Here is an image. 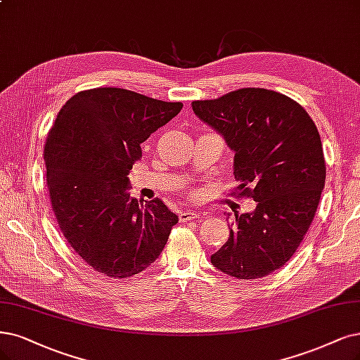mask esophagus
Wrapping results in <instances>:
<instances>
[{"mask_svg":"<svg viewBox=\"0 0 360 360\" xmlns=\"http://www.w3.org/2000/svg\"><path fill=\"white\" fill-rule=\"evenodd\" d=\"M198 218V214L194 210H182L179 214V221L181 222H187V221H193V219H197Z\"/></svg>","mask_w":360,"mask_h":360,"instance_id":"esophagus-1","label":"esophagus"}]
</instances>
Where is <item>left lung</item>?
Listing matches in <instances>:
<instances>
[{
  "label": "left lung",
  "mask_w": 360,
  "mask_h": 360,
  "mask_svg": "<svg viewBox=\"0 0 360 360\" xmlns=\"http://www.w3.org/2000/svg\"><path fill=\"white\" fill-rule=\"evenodd\" d=\"M234 151L237 197L257 202L234 215L229 240L210 257L222 273L259 278L292 258L307 234L325 187L326 165L317 127L282 93L245 87L191 103Z\"/></svg>",
  "instance_id": "obj_1"
}]
</instances>
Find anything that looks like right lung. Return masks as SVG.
<instances>
[{
    "mask_svg": "<svg viewBox=\"0 0 360 360\" xmlns=\"http://www.w3.org/2000/svg\"><path fill=\"white\" fill-rule=\"evenodd\" d=\"M182 108L141 93L98 87L62 106L44 143L53 214L68 245L89 267L114 278L151 265L178 217L154 198L130 197L129 172L141 143Z\"/></svg>",
    "mask_w": 360,
    "mask_h": 360,
    "instance_id": "1",
    "label": "right lung"
}]
</instances>
